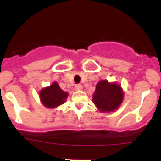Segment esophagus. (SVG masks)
Segmentation results:
<instances>
[{
  "label": "esophagus",
  "instance_id": "obj_1",
  "mask_svg": "<svg viewBox=\"0 0 161 161\" xmlns=\"http://www.w3.org/2000/svg\"><path fill=\"white\" fill-rule=\"evenodd\" d=\"M82 86L80 85H76V86H75V89H76V90H82Z\"/></svg>",
  "mask_w": 161,
  "mask_h": 161
}]
</instances>
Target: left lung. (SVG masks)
Returning a JSON list of instances; mask_svg holds the SVG:
<instances>
[{"instance_id":"8db88e82","label":"left lung","mask_w":161,"mask_h":161,"mask_svg":"<svg viewBox=\"0 0 161 161\" xmlns=\"http://www.w3.org/2000/svg\"><path fill=\"white\" fill-rule=\"evenodd\" d=\"M123 97L124 92L120 85L102 80L97 84L93 95V102L100 112L109 113L120 107Z\"/></svg>"}]
</instances>
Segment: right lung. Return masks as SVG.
<instances>
[{
	"label": "right lung",
	"mask_w": 161,
	"mask_h": 161,
	"mask_svg": "<svg viewBox=\"0 0 161 161\" xmlns=\"http://www.w3.org/2000/svg\"><path fill=\"white\" fill-rule=\"evenodd\" d=\"M68 96V92L62 90L57 82H53L50 86L39 91L40 102L48 109H55L61 106L64 103Z\"/></svg>",
	"instance_id": "obj_1"
}]
</instances>
